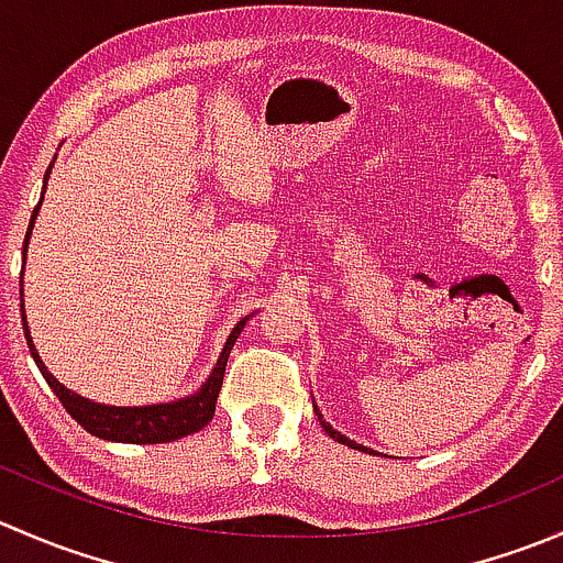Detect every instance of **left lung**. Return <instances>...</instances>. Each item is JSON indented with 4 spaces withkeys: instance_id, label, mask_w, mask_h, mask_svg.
Returning a JSON list of instances; mask_svg holds the SVG:
<instances>
[{
    "instance_id": "8db88e82",
    "label": "left lung",
    "mask_w": 563,
    "mask_h": 563,
    "mask_svg": "<svg viewBox=\"0 0 563 563\" xmlns=\"http://www.w3.org/2000/svg\"><path fill=\"white\" fill-rule=\"evenodd\" d=\"M316 413H318V408H316ZM318 422H321V428H323V430H327V433H329V435H332V439H334V441H340V444H349V446H351V450H360V452H367V446H360V444H356V441H349V439H345V435H340V433H338V430H332V424H329V422H323V417H321V413H318ZM373 455H376V452H373Z\"/></svg>"
}]
</instances>
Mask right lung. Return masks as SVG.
<instances>
[{"label": "right lung", "mask_w": 563, "mask_h": 563, "mask_svg": "<svg viewBox=\"0 0 563 563\" xmlns=\"http://www.w3.org/2000/svg\"><path fill=\"white\" fill-rule=\"evenodd\" d=\"M48 174H51V166L48 172H45V181H48ZM40 203L35 207V212H32L30 229H26L24 261H26V245H30L32 223H35L40 212ZM21 297H24V291H21ZM21 321H24L26 345H30L32 360H35L40 373H43V378L48 382V387L56 391V397H59L62 406L67 408V413H70V417L76 419L87 433L98 435V439H106V441H122V444H166V441H176V439H185V435L190 433H198V430L207 428V424L212 422L214 402H218L220 387H223L225 362H229L231 349H234L236 338H240V332L245 329L247 318H242V321L234 327V332L229 334L223 351H220L218 365H214V371L209 373L207 382L201 384V389L181 397V400L157 402V406H103V402H92L87 400V397L70 391L65 384H59L54 376H51L48 367H45L43 360H40L35 343H32L30 338V327H26L24 299H21Z\"/></svg>", "instance_id": "obj_1"}]
</instances>
